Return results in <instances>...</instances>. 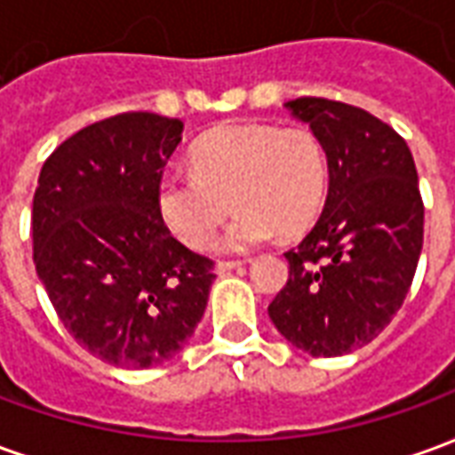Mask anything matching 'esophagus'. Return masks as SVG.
Returning a JSON list of instances; mask_svg holds the SVG:
<instances>
[{"label": "esophagus", "instance_id": "1", "mask_svg": "<svg viewBox=\"0 0 455 455\" xmlns=\"http://www.w3.org/2000/svg\"><path fill=\"white\" fill-rule=\"evenodd\" d=\"M241 266H243V260H219L214 270L221 275V273H227V270H234V267H241Z\"/></svg>", "mask_w": 455, "mask_h": 455}]
</instances>
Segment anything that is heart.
<instances>
[{
	"label": "heart",
	"instance_id": "1",
	"mask_svg": "<svg viewBox=\"0 0 455 455\" xmlns=\"http://www.w3.org/2000/svg\"><path fill=\"white\" fill-rule=\"evenodd\" d=\"M192 172L158 182L156 207L172 236L204 248L231 204L238 207L219 251L241 253L280 234L305 231L322 212L329 165L322 140L302 126L227 124L192 146Z\"/></svg>",
	"mask_w": 455,
	"mask_h": 455
}]
</instances>
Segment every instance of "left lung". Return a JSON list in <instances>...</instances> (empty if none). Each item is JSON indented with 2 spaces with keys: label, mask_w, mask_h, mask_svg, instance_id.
Masks as SVG:
<instances>
[{
  "label": "left lung",
  "mask_w": 455,
  "mask_h": 455,
  "mask_svg": "<svg viewBox=\"0 0 455 455\" xmlns=\"http://www.w3.org/2000/svg\"><path fill=\"white\" fill-rule=\"evenodd\" d=\"M322 140L329 195L315 228L285 253L287 285L267 315L309 355L371 343L410 292L424 243V202L407 143L365 109L324 97L285 104Z\"/></svg>",
  "instance_id": "obj_1"
}]
</instances>
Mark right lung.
<instances>
[{"mask_svg":"<svg viewBox=\"0 0 455 455\" xmlns=\"http://www.w3.org/2000/svg\"><path fill=\"white\" fill-rule=\"evenodd\" d=\"M182 121L126 112L48 156L34 195L36 273L83 348L129 371L170 361L195 334L214 260L172 238L156 207Z\"/></svg>","mask_w":455,"mask_h":455,"instance_id":"obj_1","label":"right lung"}]
</instances>
